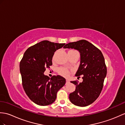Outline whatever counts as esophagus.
I'll use <instances>...</instances> for the list:
<instances>
[{"label":"esophagus","mask_w":125,"mask_h":125,"mask_svg":"<svg viewBox=\"0 0 125 125\" xmlns=\"http://www.w3.org/2000/svg\"><path fill=\"white\" fill-rule=\"evenodd\" d=\"M66 83H70V80H69V79H66Z\"/></svg>","instance_id":"obj_1"}]
</instances>
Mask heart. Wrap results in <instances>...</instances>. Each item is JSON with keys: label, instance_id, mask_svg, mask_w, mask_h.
Instances as JSON below:
<instances>
[{"label": "heart", "instance_id": "obj_1", "mask_svg": "<svg viewBox=\"0 0 125 125\" xmlns=\"http://www.w3.org/2000/svg\"><path fill=\"white\" fill-rule=\"evenodd\" d=\"M59 72L61 75H62V76L64 77H68L70 74L69 70L66 68H60L59 70Z\"/></svg>", "mask_w": 125, "mask_h": 125}]
</instances>
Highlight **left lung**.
Instances as JSON below:
<instances>
[{
    "label": "left lung",
    "instance_id": "8db88e82",
    "mask_svg": "<svg viewBox=\"0 0 125 125\" xmlns=\"http://www.w3.org/2000/svg\"><path fill=\"white\" fill-rule=\"evenodd\" d=\"M63 48L79 51L80 63L75 76L83 75L82 83L71 82L76 89L70 94V101L78 106H88L97 99L103 88L107 73L104 56L99 49L85 40L68 43Z\"/></svg>",
    "mask_w": 125,
    "mask_h": 125
}]
</instances>
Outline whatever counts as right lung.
I'll use <instances>...</instances> for the list:
<instances>
[{
    "label": "right lung",
    "mask_w": 125,
    "mask_h": 125,
    "mask_svg": "<svg viewBox=\"0 0 125 125\" xmlns=\"http://www.w3.org/2000/svg\"><path fill=\"white\" fill-rule=\"evenodd\" d=\"M65 44L43 40L28 48L23 55L20 63L23 87L30 99L37 105L53 103L57 92L65 85L66 80L62 76L50 78L44 74L46 68L52 65L55 52Z\"/></svg>",
    "instance_id": "add662e5"
}]
</instances>
